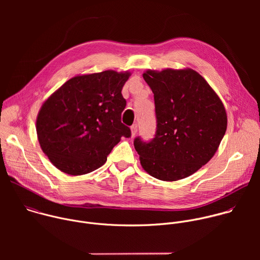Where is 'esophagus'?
I'll use <instances>...</instances> for the list:
<instances>
[{"label": "esophagus", "mask_w": 260, "mask_h": 260, "mask_svg": "<svg viewBox=\"0 0 260 260\" xmlns=\"http://www.w3.org/2000/svg\"><path fill=\"white\" fill-rule=\"evenodd\" d=\"M131 129H132V137H135L138 132V124H133L131 126Z\"/></svg>", "instance_id": "34e87169"}]
</instances>
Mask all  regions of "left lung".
I'll return each instance as SVG.
<instances>
[{"mask_svg": "<svg viewBox=\"0 0 260 260\" xmlns=\"http://www.w3.org/2000/svg\"><path fill=\"white\" fill-rule=\"evenodd\" d=\"M143 78L154 94L156 131L149 141L134 140L141 165L162 181L186 178L217 151L228 126L224 106L191 69L147 71Z\"/></svg>", "mask_w": 260, "mask_h": 260, "instance_id": "8db88e82", "label": "left lung"}]
</instances>
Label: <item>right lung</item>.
<instances>
[{"label":"right lung","instance_id":"obj_1","mask_svg":"<svg viewBox=\"0 0 260 260\" xmlns=\"http://www.w3.org/2000/svg\"><path fill=\"white\" fill-rule=\"evenodd\" d=\"M129 73L104 71L74 77L42 106L37 135L43 152L61 172L79 176L102 167L122 137L126 101L121 94Z\"/></svg>","mask_w":260,"mask_h":260}]
</instances>
